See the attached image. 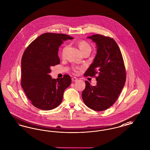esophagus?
<instances>
[{"mask_svg": "<svg viewBox=\"0 0 150 150\" xmlns=\"http://www.w3.org/2000/svg\"><path fill=\"white\" fill-rule=\"evenodd\" d=\"M72 81L73 82H76L78 81V78H76V77H73V78H72Z\"/></svg>", "mask_w": 150, "mask_h": 150, "instance_id": "1", "label": "esophagus"}]
</instances>
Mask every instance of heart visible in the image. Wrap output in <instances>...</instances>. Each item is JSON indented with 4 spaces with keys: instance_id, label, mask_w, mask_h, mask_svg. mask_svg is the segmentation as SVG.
Returning a JSON list of instances; mask_svg holds the SVG:
<instances>
[{
    "instance_id": "b5f03b06",
    "label": "heart",
    "mask_w": 150,
    "mask_h": 150,
    "mask_svg": "<svg viewBox=\"0 0 150 150\" xmlns=\"http://www.w3.org/2000/svg\"><path fill=\"white\" fill-rule=\"evenodd\" d=\"M78 47L81 53L84 52H86V51H89L91 52V47L90 45L85 41L80 42L78 43ZM66 48L65 47L63 49L62 52V54L63 56L64 55V52L66 50ZM78 68L76 67V68L74 69V70L75 71H78Z\"/></svg>"
}]
</instances>
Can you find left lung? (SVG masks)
<instances>
[{
    "instance_id": "obj_1",
    "label": "left lung",
    "mask_w": 150,
    "mask_h": 150,
    "mask_svg": "<svg viewBox=\"0 0 150 150\" xmlns=\"http://www.w3.org/2000/svg\"><path fill=\"white\" fill-rule=\"evenodd\" d=\"M96 43L97 54L84 76L96 75L97 85L86 81L82 98L87 107L95 111H103L117 99L125 85L126 73L121 52L112 38L96 34L88 36Z\"/></svg>"
}]
</instances>
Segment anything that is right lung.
I'll return each instance as SVG.
<instances>
[{
	"label": "right lung",
	"mask_w": 150,
	"mask_h": 150,
	"mask_svg": "<svg viewBox=\"0 0 150 150\" xmlns=\"http://www.w3.org/2000/svg\"><path fill=\"white\" fill-rule=\"evenodd\" d=\"M72 37L63 34L45 33L31 43L21 60L22 87L35 107L50 110L58 106L64 90L71 84L69 75L53 79L50 67L60 63L59 47Z\"/></svg>",
	"instance_id": "1"
}]
</instances>
